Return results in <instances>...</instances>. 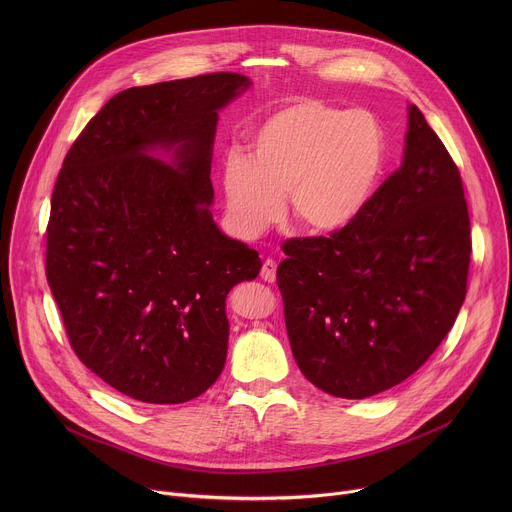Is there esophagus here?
<instances>
[{"instance_id":"34e87169","label":"esophagus","mask_w":512,"mask_h":512,"mask_svg":"<svg viewBox=\"0 0 512 512\" xmlns=\"http://www.w3.org/2000/svg\"><path fill=\"white\" fill-rule=\"evenodd\" d=\"M277 277V263L273 259H265L261 267V279L267 283H273Z\"/></svg>"}]
</instances>
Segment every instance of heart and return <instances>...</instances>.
Segmentation results:
<instances>
[{
  "label": "heart",
  "mask_w": 512,
  "mask_h": 512,
  "mask_svg": "<svg viewBox=\"0 0 512 512\" xmlns=\"http://www.w3.org/2000/svg\"><path fill=\"white\" fill-rule=\"evenodd\" d=\"M387 164V131L362 107L296 99L275 109L253 133L249 158L225 160L223 190L233 229L255 239L285 212L316 235L350 227L367 208Z\"/></svg>",
  "instance_id": "b5f03b06"
}]
</instances>
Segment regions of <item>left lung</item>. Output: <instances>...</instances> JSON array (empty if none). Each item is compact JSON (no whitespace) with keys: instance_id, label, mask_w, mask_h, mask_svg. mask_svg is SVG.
Wrapping results in <instances>:
<instances>
[{"instance_id":"left-lung-1","label":"left lung","mask_w":512,"mask_h":512,"mask_svg":"<svg viewBox=\"0 0 512 512\" xmlns=\"http://www.w3.org/2000/svg\"><path fill=\"white\" fill-rule=\"evenodd\" d=\"M470 251L460 172L409 105L401 168L356 221L283 245L277 285L304 377L342 399H367L411 377L456 322Z\"/></svg>"}]
</instances>
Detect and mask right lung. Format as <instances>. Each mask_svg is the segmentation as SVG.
<instances>
[{
	"label": "right lung",
	"mask_w": 512,
	"mask_h": 512,
	"mask_svg": "<svg viewBox=\"0 0 512 512\" xmlns=\"http://www.w3.org/2000/svg\"><path fill=\"white\" fill-rule=\"evenodd\" d=\"M237 72L117 93L72 143L46 231V277L77 356L115 391L174 405L223 373L227 296L259 253L216 227L218 111Z\"/></svg>",
	"instance_id": "right-lung-1"
}]
</instances>
